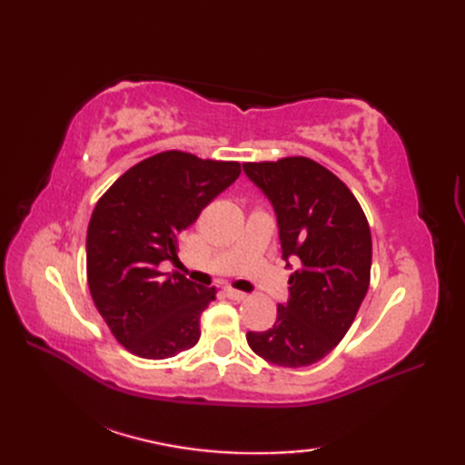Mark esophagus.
<instances>
[{"label": "esophagus", "mask_w": 465, "mask_h": 465, "mask_svg": "<svg viewBox=\"0 0 465 465\" xmlns=\"http://www.w3.org/2000/svg\"><path fill=\"white\" fill-rule=\"evenodd\" d=\"M225 293H227V298L235 300V302H243V300L250 298L248 293H243V292H240V290H233V288H225Z\"/></svg>", "instance_id": "1"}]
</instances>
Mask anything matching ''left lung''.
Wrapping results in <instances>:
<instances>
[{
  "instance_id": "left-lung-1",
  "label": "left lung",
  "mask_w": 465,
  "mask_h": 465,
  "mask_svg": "<svg viewBox=\"0 0 465 465\" xmlns=\"http://www.w3.org/2000/svg\"><path fill=\"white\" fill-rule=\"evenodd\" d=\"M278 217L290 300L250 348L282 368L323 360L348 333L370 288L371 233L361 205L338 175L310 157L243 163Z\"/></svg>"
}]
</instances>
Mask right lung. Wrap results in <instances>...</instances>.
I'll list each match as a JSON object with an SVG mask.
<instances>
[{"instance_id": "1", "label": "right lung", "mask_w": 465, "mask_h": 465, "mask_svg": "<svg viewBox=\"0 0 465 465\" xmlns=\"http://www.w3.org/2000/svg\"><path fill=\"white\" fill-rule=\"evenodd\" d=\"M242 173L238 162L162 152L130 167L107 190L87 225V285L97 312L127 351L165 360L200 340L202 312L215 288L180 272L177 242L203 207Z\"/></svg>"}]
</instances>
